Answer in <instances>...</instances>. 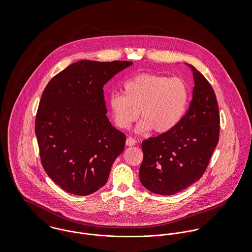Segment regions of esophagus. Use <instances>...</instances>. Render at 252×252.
<instances>
[{
  "instance_id": "1",
  "label": "esophagus",
  "mask_w": 252,
  "mask_h": 252,
  "mask_svg": "<svg viewBox=\"0 0 252 252\" xmlns=\"http://www.w3.org/2000/svg\"><path fill=\"white\" fill-rule=\"evenodd\" d=\"M136 140L133 139L132 137H128L127 139H126V145L127 146V147H133L136 145Z\"/></svg>"
}]
</instances>
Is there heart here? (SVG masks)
<instances>
[{
	"instance_id": "1",
	"label": "heart",
	"mask_w": 252,
	"mask_h": 252,
	"mask_svg": "<svg viewBox=\"0 0 252 252\" xmlns=\"http://www.w3.org/2000/svg\"><path fill=\"white\" fill-rule=\"evenodd\" d=\"M124 91L125 95L112 92L109 96L112 118L117 127L127 129L140 114L138 133L171 132L184 118L189 100V89L182 78L157 73L134 76L126 81Z\"/></svg>"
}]
</instances>
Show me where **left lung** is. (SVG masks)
<instances>
[{"mask_svg":"<svg viewBox=\"0 0 252 252\" xmlns=\"http://www.w3.org/2000/svg\"><path fill=\"white\" fill-rule=\"evenodd\" d=\"M194 88L189 108L171 132L142 143L144 160L139 177L149 191L180 192L204 174L219 141L220 115L214 90L193 65Z\"/></svg>","mask_w":252,"mask_h":252,"instance_id":"8db88e82","label":"left lung"}]
</instances>
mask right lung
Masks as SVG:
<instances>
[{"label": "right lung", "mask_w": 252, "mask_h": 252, "mask_svg": "<svg viewBox=\"0 0 252 252\" xmlns=\"http://www.w3.org/2000/svg\"><path fill=\"white\" fill-rule=\"evenodd\" d=\"M132 62L82 60L53 77L43 92L35 133L46 174L66 192L104 187L126 135L106 116L104 85Z\"/></svg>", "instance_id": "obj_1"}]
</instances>
